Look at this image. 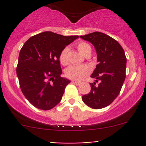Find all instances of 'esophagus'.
Returning a JSON list of instances; mask_svg holds the SVG:
<instances>
[{
	"label": "esophagus",
	"instance_id": "esophagus-1",
	"mask_svg": "<svg viewBox=\"0 0 146 146\" xmlns=\"http://www.w3.org/2000/svg\"><path fill=\"white\" fill-rule=\"evenodd\" d=\"M72 83L75 84V85H79L80 84V82L78 81H76V80H73V81H72Z\"/></svg>",
	"mask_w": 146,
	"mask_h": 146
}]
</instances>
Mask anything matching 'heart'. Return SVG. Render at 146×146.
I'll use <instances>...</instances> for the list:
<instances>
[{
  "instance_id": "b5f03b06",
  "label": "heart",
  "mask_w": 146,
  "mask_h": 146,
  "mask_svg": "<svg viewBox=\"0 0 146 146\" xmlns=\"http://www.w3.org/2000/svg\"><path fill=\"white\" fill-rule=\"evenodd\" d=\"M79 51L85 56H88L91 54V46L86 42H80L77 46ZM68 48L65 47L61 50L59 54V61L64 66L68 64ZM90 73V68L87 66H70L65 71L66 76L73 80H81L86 77Z\"/></svg>"
}]
</instances>
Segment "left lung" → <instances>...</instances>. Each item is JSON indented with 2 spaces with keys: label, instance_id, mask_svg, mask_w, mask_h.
Here are the masks:
<instances>
[{
  "label": "left lung",
  "instance_id": "left-lung-1",
  "mask_svg": "<svg viewBox=\"0 0 146 146\" xmlns=\"http://www.w3.org/2000/svg\"><path fill=\"white\" fill-rule=\"evenodd\" d=\"M80 37L95 46L98 62L90 76L95 82L90 83V92L83 95L82 100L92 109L104 108L117 98L126 78L124 51L117 41L102 32H95Z\"/></svg>",
  "mask_w": 146,
  "mask_h": 146
}]
</instances>
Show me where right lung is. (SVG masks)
I'll return each mask as SVG.
<instances>
[{
	"label": "right lung",
	"mask_w": 146,
	"mask_h": 146,
	"mask_svg": "<svg viewBox=\"0 0 146 146\" xmlns=\"http://www.w3.org/2000/svg\"><path fill=\"white\" fill-rule=\"evenodd\" d=\"M78 38L44 32L29 38L20 49L16 69L20 89L36 108L49 110L61 102L70 80L61 76L59 54Z\"/></svg>",
	"instance_id": "1"
}]
</instances>
